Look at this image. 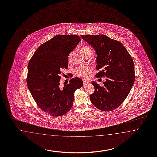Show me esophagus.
<instances>
[{
    "label": "esophagus",
    "instance_id": "1",
    "mask_svg": "<svg viewBox=\"0 0 157 157\" xmlns=\"http://www.w3.org/2000/svg\"><path fill=\"white\" fill-rule=\"evenodd\" d=\"M89 83V82L87 81V80H83V84L84 85H86V84H87Z\"/></svg>",
    "mask_w": 157,
    "mask_h": 157
}]
</instances>
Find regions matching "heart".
Listing matches in <instances>:
<instances>
[{"mask_svg":"<svg viewBox=\"0 0 157 157\" xmlns=\"http://www.w3.org/2000/svg\"><path fill=\"white\" fill-rule=\"evenodd\" d=\"M80 52L81 53H86L87 52L91 53V49L86 46H84L82 48L80 49ZM91 71V68L90 66H80L75 69V74L78 77L86 78L88 74L90 73Z\"/></svg>","mask_w":157,"mask_h":157,"instance_id":"b5f03b06","label":"heart"}]
</instances>
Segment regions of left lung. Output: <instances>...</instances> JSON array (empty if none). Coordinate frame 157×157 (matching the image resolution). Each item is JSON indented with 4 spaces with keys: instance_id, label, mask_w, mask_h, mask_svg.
<instances>
[{
    "instance_id": "8db88e82",
    "label": "left lung",
    "mask_w": 157,
    "mask_h": 157,
    "mask_svg": "<svg viewBox=\"0 0 157 157\" xmlns=\"http://www.w3.org/2000/svg\"><path fill=\"white\" fill-rule=\"evenodd\" d=\"M97 55L96 77H106L104 86L92 82L94 92L91 102L102 111H111L119 106L129 94L135 80L132 58L121 42L106 35H82Z\"/></svg>"
}]
</instances>
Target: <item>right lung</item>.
Returning <instances> with one entry per match:
<instances>
[{"label": "right lung", "instance_id": "1", "mask_svg": "<svg viewBox=\"0 0 157 157\" xmlns=\"http://www.w3.org/2000/svg\"><path fill=\"white\" fill-rule=\"evenodd\" d=\"M80 40L77 35H56L40 45L29 63V90L39 107L49 115L59 117L69 112L74 92L83 86L76 77L59 86L61 71L68 68V56Z\"/></svg>", "mask_w": 157, "mask_h": 157}]
</instances>
